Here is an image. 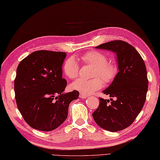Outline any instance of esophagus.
<instances>
[{
  "instance_id": "esophagus-1",
  "label": "esophagus",
  "mask_w": 160,
  "mask_h": 160,
  "mask_svg": "<svg viewBox=\"0 0 160 160\" xmlns=\"http://www.w3.org/2000/svg\"><path fill=\"white\" fill-rule=\"evenodd\" d=\"M80 98H82V99H84V98H88V96L87 95H85V94H84V93H80Z\"/></svg>"
}]
</instances>
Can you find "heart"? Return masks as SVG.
Returning a JSON list of instances; mask_svg holds the SVG:
<instances>
[{"instance_id":"b5f03b06","label":"heart","mask_w":160,"mask_h":160,"mask_svg":"<svg viewBox=\"0 0 160 160\" xmlns=\"http://www.w3.org/2000/svg\"><path fill=\"white\" fill-rule=\"evenodd\" d=\"M80 60L84 64L92 65V77L91 80L78 78L71 84L73 90L80 91L84 94H91L100 89L105 84L111 83L116 77L118 68L117 64L112 61H107L106 54L99 51H90L80 56ZM63 71L69 79H74L79 74V65L73 58H67L63 64Z\"/></svg>"}]
</instances>
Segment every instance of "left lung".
Listing matches in <instances>:
<instances>
[{"instance_id": "8db88e82", "label": "left lung", "mask_w": 160, "mask_h": 160, "mask_svg": "<svg viewBox=\"0 0 160 160\" xmlns=\"http://www.w3.org/2000/svg\"><path fill=\"white\" fill-rule=\"evenodd\" d=\"M96 48L116 53L119 72L103 91L111 98L110 100L99 98V107L93 113V118L104 130H123L134 122L146 101L148 80L145 63L138 51L122 40L103 43Z\"/></svg>"}]
</instances>
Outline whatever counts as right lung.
<instances>
[{
  "label": "right lung",
  "instance_id": "right-lung-1",
  "mask_svg": "<svg viewBox=\"0 0 160 160\" xmlns=\"http://www.w3.org/2000/svg\"><path fill=\"white\" fill-rule=\"evenodd\" d=\"M65 52L36 51L18 64L14 80L15 98L20 113L33 128L50 131L65 121L69 104L79 92L64 93L67 80L62 66Z\"/></svg>",
  "mask_w": 160,
  "mask_h": 160
}]
</instances>
